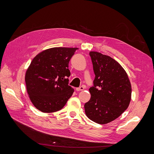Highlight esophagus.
Listing matches in <instances>:
<instances>
[{"label":"esophagus","instance_id":"34e87169","mask_svg":"<svg viewBox=\"0 0 154 154\" xmlns=\"http://www.w3.org/2000/svg\"><path fill=\"white\" fill-rule=\"evenodd\" d=\"M85 90V87L84 86H80V87H79V88H77L76 89V90L77 91H83V90Z\"/></svg>","mask_w":154,"mask_h":154}]
</instances>
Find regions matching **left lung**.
Segmentation results:
<instances>
[{
    "label": "left lung",
    "instance_id": "obj_1",
    "mask_svg": "<svg viewBox=\"0 0 154 154\" xmlns=\"http://www.w3.org/2000/svg\"><path fill=\"white\" fill-rule=\"evenodd\" d=\"M95 78L89 89L90 100L85 104L88 118L98 124H106L125 112L131 100L130 79L122 66L114 59L91 51Z\"/></svg>",
    "mask_w": 154,
    "mask_h": 154
}]
</instances>
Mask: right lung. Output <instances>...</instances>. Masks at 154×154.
I'll list each match as a JSON object with an SVG mask.
<instances>
[{
	"instance_id": "1",
	"label": "right lung",
	"mask_w": 154,
	"mask_h": 154,
	"mask_svg": "<svg viewBox=\"0 0 154 154\" xmlns=\"http://www.w3.org/2000/svg\"><path fill=\"white\" fill-rule=\"evenodd\" d=\"M77 48H53L36 55L26 71L27 92L33 105L43 113L60 110L72 96L68 85L69 62Z\"/></svg>"
}]
</instances>
